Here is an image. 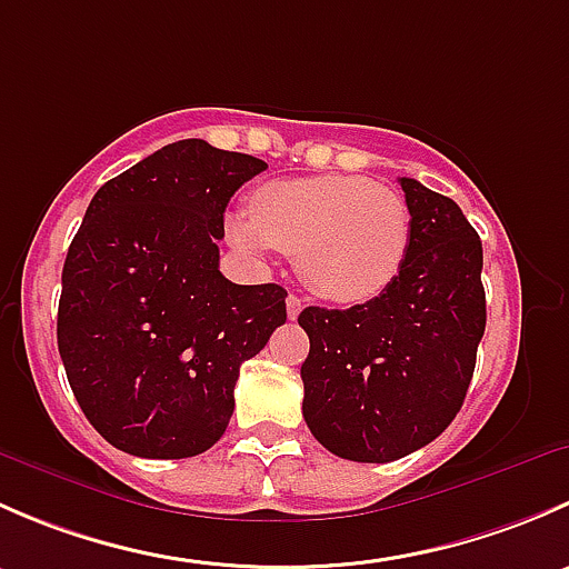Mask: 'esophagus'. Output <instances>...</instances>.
<instances>
[{"instance_id": "obj_1", "label": "esophagus", "mask_w": 569, "mask_h": 569, "mask_svg": "<svg viewBox=\"0 0 569 569\" xmlns=\"http://www.w3.org/2000/svg\"><path fill=\"white\" fill-rule=\"evenodd\" d=\"M302 311V300L297 295H289L286 297V313H289V319H297Z\"/></svg>"}]
</instances>
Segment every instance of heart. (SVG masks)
I'll return each mask as SVG.
<instances>
[{
    "label": "heart",
    "instance_id": "obj_1",
    "mask_svg": "<svg viewBox=\"0 0 569 569\" xmlns=\"http://www.w3.org/2000/svg\"><path fill=\"white\" fill-rule=\"evenodd\" d=\"M237 248L297 258L306 283L332 302H369L401 272L410 209L391 187L363 176H311L267 183L252 214L228 217Z\"/></svg>",
    "mask_w": 569,
    "mask_h": 569
}]
</instances>
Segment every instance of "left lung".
Here are the masks:
<instances>
[{
  "instance_id": "8db88e82",
  "label": "left lung",
  "mask_w": 569,
  "mask_h": 569,
  "mask_svg": "<svg viewBox=\"0 0 569 569\" xmlns=\"http://www.w3.org/2000/svg\"><path fill=\"white\" fill-rule=\"evenodd\" d=\"M410 248L375 300L306 308L302 416L313 438L352 462H393L432 443L460 412L487 325L481 239L462 209L399 178Z\"/></svg>"
}]
</instances>
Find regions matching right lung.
Segmentation results:
<instances>
[{
	"mask_svg": "<svg viewBox=\"0 0 569 569\" xmlns=\"http://www.w3.org/2000/svg\"><path fill=\"white\" fill-rule=\"evenodd\" d=\"M267 170L206 140L159 148L107 181L68 248L57 347L79 407L114 449L203 455L226 432L239 366L286 321V289L220 272L222 214Z\"/></svg>",
	"mask_w": 569,
	"mask_h": 569,
	"instance_id": "right-lung-1",
	"label": "right lung"
}]
</instances>
